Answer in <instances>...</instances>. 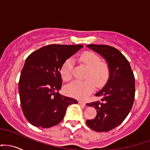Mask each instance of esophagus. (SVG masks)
<instances>
[{
	"label": "esophagus",
	"instance_id": "1",
	"mask_svg": "<svg viewBox=\"0 0 150 150\" xmlns=\"http://www.w3.org/2000/svg\"><path fill=\"white\" fill-rule=\"evenodd\" d=\"M78 103H79V105H82V106H84L86 105L85 102H84V101H79Z\"/></svg>",
	"mask_w": 150,
	"mask_h": 150
}]
</instances>
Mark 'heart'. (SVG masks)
<instances>
[{
    "instance_id": "heart-1",
    "label": "heart",
    "mask_w": 150,
    "mask_h": 150,
    "mask_svg": "<svg viewBox=\"0 0 150 150\" xmlns=\"http://www.w3.org/2000/svg\"><path fill=\"white\" fill-rule=\"evenodd\" d=\"M80 61L88 68L86 80H75L68 84L65 91L70 96L79 99H84L97 87L105 84L110 75V66L107 61H101L98 54L92 52H86L80 57ZM73 60L68 59L64 61L60 69L62 79L66 82L70 80L73 77Z\"/></svg>"
}]
</instances>
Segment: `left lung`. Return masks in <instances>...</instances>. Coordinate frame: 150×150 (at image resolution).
I'll list each match as a JSON object with an SVG mask.
<instances>
[{"label": "left lung", "mask_w": 150, "mask_h": 150, "mask_svg": "<svg viewBox=\"0 0 150 150\" xmlns=\"http://www.w3.org/2000/svg\"><path fill=\"white\" fill-rule=\"evenodd\" d=\"M87 47L105 59L110 66V75L103 89L96 93L101 101L87 103L97 115L86 123L98 132H107L123 122L132 108L135 98V77L129 62L116 48L106 45H88Z\"/></svg>", "instance_id": "left-lung-1"}]
</instances>
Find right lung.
Masks as SVG:
<instances>
[{"mask_svg": "<svg viewBox=\"0 0 150 150\" xmlns=\"http://www.w3.org/2000/svg\"><path fill=\"white\" fill-rule=\"evenodd\" d=\"M82 45H50L26 58L19 82L21 109L28 122L36 127L50 128L64 119L70 105L77 100L56 91L62 85L60 69L66 59Z\"/></svg>", "mask_w": 150, "mask_h": 150, "instance_id": "obj_1", "label": "right lung"}]
</instances>
